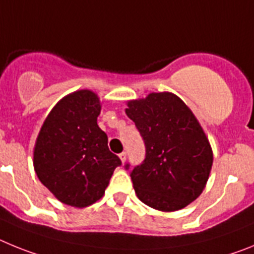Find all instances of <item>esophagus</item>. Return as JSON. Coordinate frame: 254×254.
I'll return each mask as SVG.
<instances>
[{
	"mask_svg": "<svg viewBox=\"0 0 254 254\" xmlns=\"http://www.w3.org/2000/svg\"><path fill=\"white\" fill-rule=\"evenodd\" d=\"M119 157H120L121 162H123V164H124L125 161H127V153H125V152H123V153L119 154Z\"/></svg>",
	"mask_w": 254,
	"mask_h": 254,
	"instance_id": "obj_1",
	"label": "esophagus"
}]
</instances>
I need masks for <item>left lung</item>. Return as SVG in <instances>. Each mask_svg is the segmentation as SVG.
I'll use <instances>...</instances> for the list:
<instances>
[{
  "mask_svg": "<svg viewBox=\"0 0 254 254\" xmlns=\"http://www.w3.org/2000/svg\"><path fill=\"white\" fill-rule=\"evenodd\" d=\"M125 112L145 144L144 161L130 173L136 197L164 212L197 199L208 180L213 154L190 109L175 94L161 92L129 101Z\"/></svg>",
  "mask_w": 254,
  "mask_h": 254,
  "instance_id": "8db88e82",
  "label": "left lung"
}]
</instances>
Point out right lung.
<instances>
[{
  "instance_id": "right-lung-1",
  "label": "right lung",
  "mask_w": 254,
  "mask_h": 254,
  "mask_svg": "<svg viewBox=\"0 0 254 254\" xmlns=\"http://www.w3.org/2000/svg\"><path fill=\"white\" fill-rule=\"evenodd\" d=\"M100 112V98L92 90L67 94L51 110L35 142V174L67 206L83 208L101 199L121 165L97 124Z\"/></svg>"
}]
</instances>
